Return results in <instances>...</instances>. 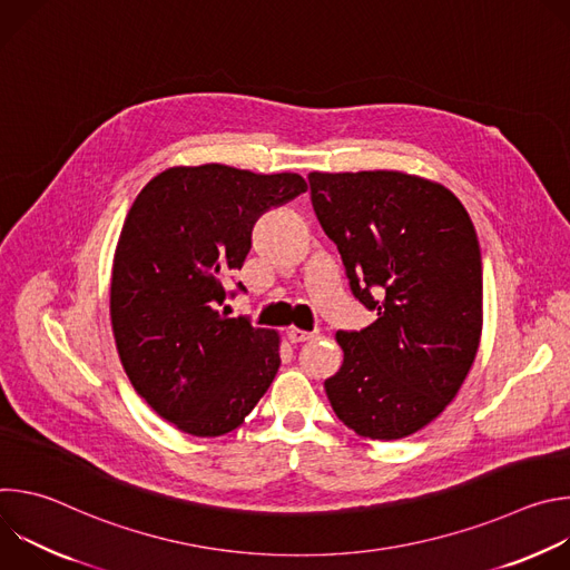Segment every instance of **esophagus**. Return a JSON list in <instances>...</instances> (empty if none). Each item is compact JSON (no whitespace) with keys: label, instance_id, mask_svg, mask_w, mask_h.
Returning a JSON list of instances; mask_svg holds the SVG:
<instances>
[{"label":"esophagus","instance_id":"1","mask_svg":"<svg viewBox=\"0 0 570 570\" xmlns=\"http://www.w3.org/2000/svg\"><path fill=\"white\" fill-rule=\"evenodd\" d=\"M286 336H288V341H291V343H304V341L315 338V332H304V330H295V327H291V330L286 332Z\"/></svg>","mask_w":570,"mask_h":570}]
</instances>
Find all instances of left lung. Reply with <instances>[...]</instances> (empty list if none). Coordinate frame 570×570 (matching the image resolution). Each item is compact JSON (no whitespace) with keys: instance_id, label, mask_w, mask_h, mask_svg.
<instances>
[{"instance_id":"obj_1","label":"left lung","mask_w":570,"mask_h":570,"mask_svg":"<svg viewBox=\"0 0 570 570\" xmlns=\"http://www.w3.org/2000/svg\"><path fill=\"white\" fill-rule=\"evenodd\" d=\"M308 187L352 295L376 311L365 330L336 334L345 361L324 381L332 409L361 438L413 435L453 401L478 352L473 223L446 187L399 171H313Z\"/></svg>"}]
</instances>
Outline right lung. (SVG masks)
I'll return each mask as SVG.
<instances>
[{
	"mask_svg": "<svg viewBox=\"0 0 570 570\" xmlns=\"http://www.w3.org/2000/svg\"><path fill=\"white\" fill-rule=\"evenodd\" d=\"M306 191L297 174L174 167L135 198L119 234L110 317L121 365L150 409L196 438L238 429L279 370V336L227 317V288L262 214Z\"/></svg>",
	"mask_w": 570,
	"mask_h": 570,
	"instance_id": "obj_1",
	"label": "right lung"
}]
</instances>
